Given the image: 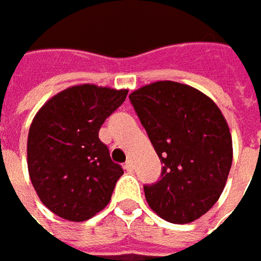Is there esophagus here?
Listing matches in <instances>:
<instances>
[{"label":"esophagus","mask_w":261,"mask_h":261,"mask_svg":"<svg viewBox=\"0 0 261 261\" xmlns=\"http://www.w3.org/2000/svg\"><path fill=\"white\" fill-rule=\"evenodd\" d=\"M125 170L126 171H129V173H132V171H134V161H132V160H127V161H126Z\"/></svg>","instance_id":"1"}]
</instances>
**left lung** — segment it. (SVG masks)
<instances>
[{
  "instance_id": "left-lung-1",
  "label": "left lung",
  "mask_w": 261,
  "mask_h": 261,
  "mask_svg": "<svg viewBox=\"0 0 261 261\" xmlns=\"http://www.w3.org/2000/svg\"><path fill=\"white\" fill-rule=\"evenodd\" d=\"M163 166L145 186L149 207L171 224H189L215 205L232 164V138L212 98L175 81H156L129 94Z\"/></svg>"
}]
</instances>
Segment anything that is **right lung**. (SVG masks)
Segmentation results:
<instances>
[{
  "label": "right lung",
  "instance_id": "1",
  "mask_svg": "<svg viewBox=\"0 0 261 261\" xmlns=\"http://www.w3.org/2000/svg\"><path fill=\"white\" fill-rule=\"evenodd\" d=\"M127 90L80 84L49 98L33 117L27 168L42 203L55 215L83 222L103 211L123 174L98 139L105 120Z\"/></svg>",
  "mask_w": 261,
  "mask_h": 261
}]
</instances>
